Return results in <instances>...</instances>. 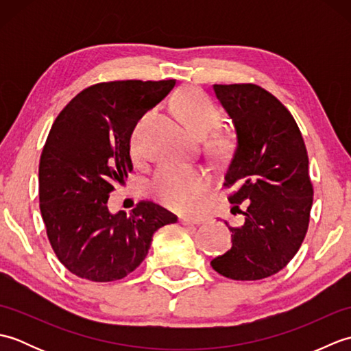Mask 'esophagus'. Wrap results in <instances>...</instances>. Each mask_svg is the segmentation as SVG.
Wrapping results in <instances>:
<instances>
[{"mask_svg": "<svg viewBox=\"0 0 351 351\" xmlns=\"http://www.w3.org/2000/svg\"><path fill=\"white\" fill-rule=\"evenodd\" d=\"M202 221H204L202 219H185V217L180 219V223H181V225H184V226H193V225H200V223H202Z\"/></svg>", "mask_w": 351, "mask_h": 351, "instance_id": "1", "label": "esophagus"}]
</instances>
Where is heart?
<instances>
[{
    "mask_svg": "<svg viewBox=\"0 0 351 351\" xmlns=\"http://www.w3.org/2000/svg\"><path fill=\"white\" fill-rule=\"evenodd\" d=\"M173 107L178 116L197 136H206L219 119V111L213 101L196 87H184L175 95ZM149 113L141 116L134 123L130 146L132 155L141 152V131ZM215 145L221 143L220 137L214 138ZM210 187V176L206 171L193 166L167 164L158 169L151 181V193L162 205L178 213H191L199 204V199Z\"/></svg>",
    "mask_w": 351,
    "mask_h": 351,
    "instance_id": "b5f03b06",
    "label": "heart"
}]
</instances>
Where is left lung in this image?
I'll use <instances>...</instances> for the list:
<instances>
[{
    "instance_id": "8db88e82",
    "label": "left lung",
    "mask_w": 351,
    "mask_h": 351,
    "mask_svg": "<svg viewBox=\"0 0 351 351\" xmlns=\"http://www.w3.org/2000/svg\"><path fill=\"white\" fill-rule=\"evenodd\" d=\"M214 93L235 126L225 187L232 214V247L211 261L234 280H258L280 271L299 252L309 226L314 189L302 132L288 108L256 84H214ZM244 203L246 210H239Z\"/></svg>"
}]
</instances>
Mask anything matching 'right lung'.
Instances as JSON below:
<instances>
[{
    "label": "right lung",
    "mask_w": 351,
    "mask_h": 351,
    "mask_svg": "<svg viewBox=\"0 0 351 351\" xmlns=\"http://www.w3.org/2000/svg\"><path fill=\"white\" fill-rule=\"evenodd\" d=\"M176 80L110 81L84 88L51 126L39 162V202L58 261L81 279L111 282L136 270L155 230L178 217L141 200L128 215L108 211L110 193L132 170V126Z\"/></svg>",
    "instance_id": "right-lung-1"
}]
</instances>
